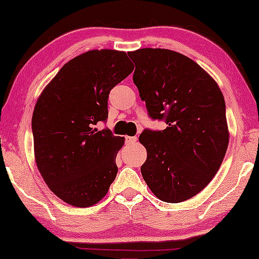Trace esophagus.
<instances>
[{"mask_svg":"<svg viewBox=\"0 0 259 259\" xmlns=\"http://www.w3.org/2000/svg\"><path fill=\"white\" fill-rule=\"evenodd\" d=\"M137 140H138L137 137H126V143H128V144L136 143Z\"/></svg>","mask_w":259,"mask_h":259,"instance_id":"esophagus-1","label":"esophagus"}]
</instances>
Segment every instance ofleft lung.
I'll return each instance as SVG.
<instances>
[{
	"mask_svg": "<svg viewBox=\"0 0 259 259\" xmlns=\"http://www.w3.org/2000/svg\"><path fill=\"white\" fill-rule=\"evenodd\" d=\"M133 81L151 118L162 131L145 130L141 175L166 203H182L204 190L221 167L230 133L223 93L213 77L187 56L161 48L130 52Z\"/></svg>",
	"mask_w": 259,
	"mask_h": 259,
	"instance_id": "8db88e82",
	"label": "left lung"
}]
</instances>
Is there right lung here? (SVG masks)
<instances>
[{
    "label": "right lung",
    "instance_id": "1",
    "mask_svg": "<svg viewBox=\"0 0 259 259\" xmlns=\"http://www.w3.org/2000/svg\"><path fill=\"white\" fill-rule=\"evenodd\" d=\"M133 69L125 52L88 51L67 62L35 104V162L49 190L72 206L98 204L114 182L125 138L94 125L107 119L109 92Z\"/></svg>",
    "mask_w": 259,
    "mask_h": 259
}]
</instances>
